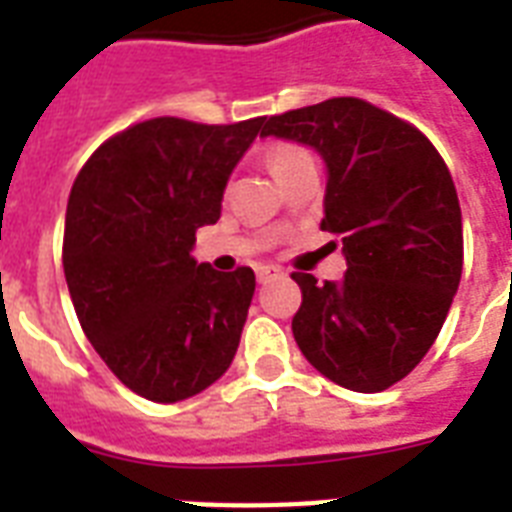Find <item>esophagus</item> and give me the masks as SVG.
Here are the masks:
<instances>
[{"label": "esophagus", "instance_id": "1", "mask_svg": "<svg viewBox=\"0 0 512 512\" xmlns=\"http://www.w3.org/2000/svg\"><path fill=\"white\" fill-rule=\"evenodd\" d=\"M257 281H260V284H268V281H273V279H279L281 273V268L279 265H257Z\"/></svg>", "mask_w": 512, "mask_h": 512}]
</instances>
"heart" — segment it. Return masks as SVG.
<instances>
[{"label": "heart", "instance_id": "b5f03b06", "mask_svg": "<svg viewBox=\"0 0 512 512\" xmlns=\"http://www.w3.org/2000/svg\"><path fill=\"white\" fill-rule=\"evenodd\" d=\"M313 162L311 154L300 146H292V143H279V146H273L268 151V164H271V170L276 172V177H281L284 172L295 170L300 164Z\"/></svg>", "mask_w": 512, "mask_h": 512}]
</instances>
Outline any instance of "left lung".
Returning a JSON list of instances; mask_svg holds the SVG:
<instances>
[{
  "instance_id": "left-lung-1",
  "label": "left lung",
  "mask_w": 512,
  "mask_h": 512,
  "mask_svg": "<svg viewBox=\"0 0 512 512\" xmlns=\"http://www.w3.org/2000/svg\"><path fill=\"white\" fill-rule=\"evenodd\" d=\"M260 135L319 151L321 231L340 236L348 263L342 281L292 273L297 345L342 388H390L436 342L460 287L462 212L444 159L417 127L358 98L263 119Z\"/></svg>"
}]
</instances>
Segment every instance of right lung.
Listing matches in <instances>:
<instances>
[{
	"label": "right lung",
	"mask_w": 512,
	"mask_h": 512,
	"mask_svg": "<svg viewBox=\"0 0 512 512\" xmlns=\"http://www.w3.org/2000/svg\"><path fill=\"white\" fill-rule=\"evenodd\" d=\"M263 127L159 116L108 138L76 175L63 271L84 335L156 404L220 380L255 295L252 268L196 263V228L220 220L233 167Z\"/></svg>",
	"instance_id": "1"
}]
</instances>
